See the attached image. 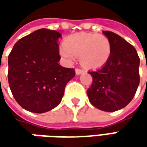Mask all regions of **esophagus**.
<instances>
[{
    "mask_svg": "<svg viewBox=\"0 0 147 147\" xmlns=\"http://www.w3.org/2000/svg\"><path fill=\"white\" fill-rule=\"evenodd\" d=\"M75 72H76V74L77 75H78V74H82L83 72H84V70L83 69H75Z\"/></svg>",
    "mask_w": 147,
    "mask_h": 147,
    "instance_id": "esophagus-1",
    "label": "esophagus"
}]
</instances>
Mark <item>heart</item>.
Here are the masks:
<instances>
[{
	"label": "heart",
	"mask_w": 147,
	"mask_h": 147,
	"mask_svg": "<svg viewBox=\"0 0 147 147\" xmlns=\"http://www.w3.org/2000/svg\"><path fill=\"white\" fill-rule=\"evenodd\" d=\"M60 55L69 62L79 55L80 62L88 68H99L110 58L111 44L104 35L92 32H77L65 38L59 48Z\"/></svg>",
	"instance_id": "obj_1"
}]
</instances>
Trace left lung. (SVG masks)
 Returning a JSON list of instances; mask_svg holds the SVG:
<instances>
[{"label":"left lung","instance_id":"1","mask_svg":"<svg viewBox=\"0 0 147 147\" xmlns=\"http://www.w3.org/2000/svg\"><path fill=\"white\" fill-rule=\"evenodd\" d=\"M103 33L110 40L111 54L101 69L88 72L92 83L87 94L96 108L114 112L125 107L135 96L140 82V58L123 37L110 31Z\"/></svg>","mask_w":147,"mask_h":147}]
</instances>
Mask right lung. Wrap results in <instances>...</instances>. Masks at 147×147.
I'll use <instances>...</instances> for the list:
<instances>
[{
  "label": "right lung",
  "instance_id": "add662e5",
  "mask_svg": "<svg viewBox=\"0 0 147 147\" xmlns=\"http://www.w3.org/2000/svg\"><path fill=\"white\" fill-rule=\"evenodd\" d=\"M60 37L55 30L38 29L20 39L9 55V86L24 110L45 113L54 109L75 76L74 69L58 64Z\"/></svg>",
  "mask_w": 147,
  "mask_h": 147
}]
</instances>
